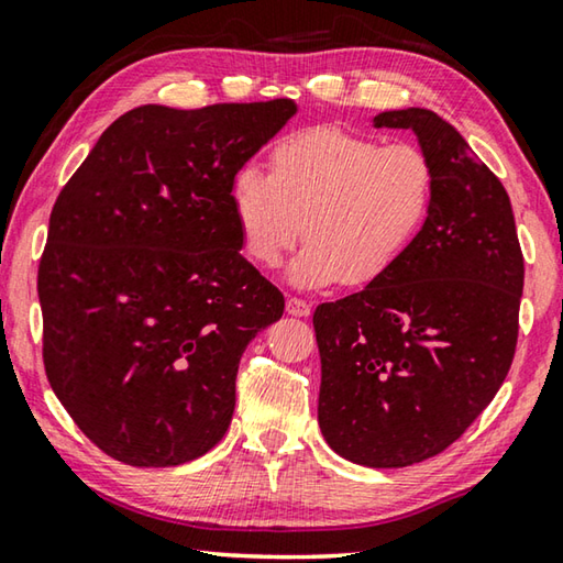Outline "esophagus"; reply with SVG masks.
I'll return each mask as SVG.
<instances>
[{"label":"esophagus","instance_id":"obj_1","mask_svg":"<svg viewBox=\"0 0 563 563\" xmlns=\"http://www.w3.org/2000/svg\"><path fill=\"white\" fill-rule=\"evenodd\" d=\"M286 313L296 316V318H306L311 313V306L303 299H296V296H291V299H286Z\"/></svg>","mask_w":563,"mask_h":563}]
</instances>
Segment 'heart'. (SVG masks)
Masks as SVG:
<instances>
[{
  "instance_id": "1",
  "label": "heart",
  "mask_w": 563,
  "mask_h": 563,
  "mask_svg": "<svg viewBox=\"0 0 563 563\" xmlns=\"http://www.w3.org/2000/svg\"><path fill=\"white\" fill-rule=\"evenodd\" d=\"M431 198L433 168L419 146H382L338 126L286 136L272 174L245 164L230 186L242 247L262 267L309 238L286 272L299 289L382 277L419 235Z\"/></svg>"
}]
</instances>
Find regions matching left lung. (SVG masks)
I'll use <instances>...</instances> for the list:
<instances>
[{
    "label": "left lung",
    "mask_w": 563,
    "mask_h": 563,
    "mask_svg": "<svg viewBox=\"0 0 563 563\" xmlns=\"http://www.w3.org/2000/svg\"><path fill=\"white\" fill-rule=\"evenodd\" d=\"M373 126L417 134L433 198L382 277L316 309L318 423L345 461L405 468L449 449L500 389L525 260L510 196L453 124L407 108L379 112Z\"/></svg>",
    "instance_id": "left-lung-1"
}]
</instances>
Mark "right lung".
<instances>
[{
  "label": "right lung",
  "instance_id": "add662e5",
  "mask_svg": "<svg viewBox=\"0 0 563 563\" xmlns=\"http://www.w3.org/2000/svg\"><path fill=\"white\" fill-rule=\"evenodd\" d=\"M296 112L294 100L142 104L60 190L38 264L44 365L112 459L166 468L225 437L240 357L284 313L240 254L230 186Z\"/></svg>",
  "mask_w": 563,
  "mask_h": 563
}]
</instances>
